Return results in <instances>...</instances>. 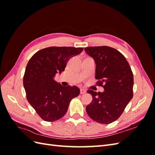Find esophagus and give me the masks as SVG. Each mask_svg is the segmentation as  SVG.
Listing matches in <instances>:
<instances>
[{
	"label": "esophagus",
	"instance_id": "obj_1",
	"mask_svg": "<svg viewBox=\"0 0 155 155\" xmlns=\"http://www.w3.org/2000/svg\"><path fill=\"white\" fill-rule=\"evenodd\" d=\"M85 93H86V91L85 90V89L81 88V90H80V94H85Z\"/></svg>",
	"mask_w": 155,
	"mask_h": 155
}]
</instances>
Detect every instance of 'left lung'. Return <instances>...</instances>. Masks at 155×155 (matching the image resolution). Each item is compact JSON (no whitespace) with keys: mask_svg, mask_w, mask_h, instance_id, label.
<instances>
[{"mask_svg":"<svg viewBox=\"0 0 155 155\" xmlns=\"http://www.w3.org/2000/svg\"><path fill=\"white\" fill-rule=\"evenodd\" d=\"M96 63L97 85L104 91L88 90L92 101L86 107L88 115L94 121L109 124L118 119L133 96L134 79L127 61L118 50L109 46L85 48Z\"/></svg>","mask_w":155,"mask_h":155,"instance_id":"left-lung-1","label":"left lung"}]
</instances>
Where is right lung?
Here are the masks:
<instances>
[{"label": "right lung", "mask_w": 155, "mask_h": 155, "mask_svg": "<svg viewBox=\"0 0 155 155\" xmlns=\"http://www.w3.org/2000/svg\"><path fill=\"white\" fill-rule=\"evenodd\" d=\"M83 50V48L51 46L37 51L28 63L23 78L27 100L45 121L61 118L70 101L79 94L78 87L62 86L54 77L64 71L70 58Z\"/></svg>", "instance_id": "right-lung-1"}]
</instances>
